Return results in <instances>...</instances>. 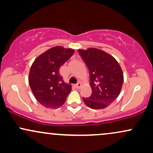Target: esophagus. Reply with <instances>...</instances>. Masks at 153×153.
Here are the masks:
<instances>
[{
    "mask_svg": "<svg viewBox=\"0 0 153 153\" xmlns=\"http://www.w3.org/2000/svg\"><path fill=\"white\" fill-rule=\"evenodd\" d=\"M75 86V88H80V87H81V83H80V82H78Z\"/></svg>",
    "mask_w": 153,
    "mask_h": 153,
    "instance_id": "esophagus-1",
    "label": "esophagus"
}]
</instances>
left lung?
I'll return each instance as SVG.
<instances>
[{"instance_id":"obj_1","label":"left lung","mask_w":153,"mask_h":153,"mask_svg":"<svg viewBox=\"0 0 153 153\" xmlns=\"http://www.w3.org/2000/svg\"><path fill=\"white\" fill-rule=\"evenodd\" d=\"M90 73L92 94L82 98L85 105L94 109H102L113 103L120 94L124 75L116 59L104 51L96 48L78 50Z\"/></svg>"}]
</instances>
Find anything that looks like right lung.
Here are the masks:
<instances>
[{
  "label": "right lung",
  "mask_w": 153,
  "mask_h": 153,
  "mask_svg": "<svg viewBox=\"0 0 153 153\" xmlns=\"http://www.w3.org/2000/svg\"><path fill=\"white\" fill-rule=\"evenodd\" d=\"M74 53L60 46L47 50L34 60L30 68L29 83L34 97L46 108H57L65 102L71 85L63 81L59 68Z\"/></svg>",
  "instance_id": "right-lung-1"
}]
</instances>
